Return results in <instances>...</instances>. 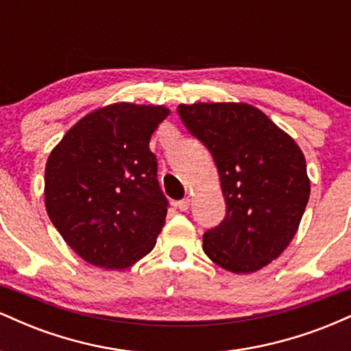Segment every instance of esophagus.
Returning a JSON list of instances; mask_svg holds the SVG:
<instances>
[{
  "label": "esophagus",
  "instance_id": "1",
  "mask_svg": "<svg viewBox=\"0 0 351 351\" xmlns=\"http://www.w3.org/2000/svg\"><path fill=\"white\" fill-rule=\"evenodd\" d=\"M176 206H178L180 211H186L189 208V198H184V199H180L178 203H176Z\"/></svg>",
  "mask_w": 351,
  "mask_h": 351
}]
</instances>
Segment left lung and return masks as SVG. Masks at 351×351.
I'll list each match as a JSON object with an SVG mask.
<instances>
[{
    "label": "left lung",
    "instance_id": "left-lung-1",
    "mask_svg": "<svg viewBox=\"0 0 351 351\" xmlns=\"http://www.w3.org/2000/svg\"><path fill=\"white\" fill-rule=\"evenodd\" d=\"M189 134L211 152L226 217L203 236L213 263L251 274L287 249L310 196L307 163L291 135L244 102L180 104Z\"/></svg>",
    "mask_w": 351,
    "mask_h": 351
}]
</instances>
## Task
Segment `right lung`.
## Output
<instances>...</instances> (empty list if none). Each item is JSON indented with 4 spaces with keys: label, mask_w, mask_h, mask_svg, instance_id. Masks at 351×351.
I'll return each instance as SVG.
<instances>
[{
    "label": "right lung",
    "mask_w": 351,
    "mask_h": 351,
    "mask_svg": "<svg viewBox=\"0 0 351 351\" xmlns=\"http://www.w3.org/2000/svg\"><path fill=\"white\" fill-rule=\"evenodd\" d=\"M168 115L163 106L110 104L82 117L51 152L47 216L86 263L122 271L155 247L168 201L148 143Z\"/></svg>",
    "instance_id": "right-lung-1"
}]
</instances>
